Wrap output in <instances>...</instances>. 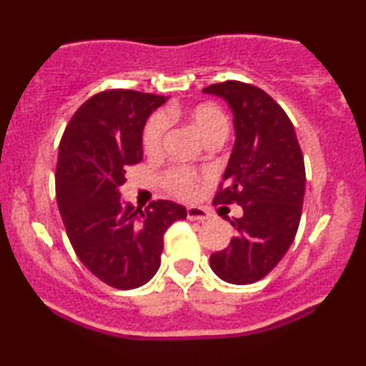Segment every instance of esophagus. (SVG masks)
<instances>
[{"label": "esophagus", "instance_id": "34e87169", "mask_svg": "<svg viewBox=\"0 0 366 366\" xmlns=\"http://www.w3.org/2000/svg\"><path fill=\"white\" fill-rule=\"evenodd\" d=\"M187 218H189V220L204 222V220H208V218H209V213L201 207H187Z\"/></svg>", "mask_w": 366, "mask_h": 366}]
</instances>
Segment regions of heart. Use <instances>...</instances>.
<instances>
[{
  "instance_id": "b5f03b06",
  "label": "heart",
  "mask_w": 366,
  "mask_h": 366,
  "mask_svg": "<svg viewBox=\"0 0 366 366\" xmlns=\"http://www.w3.org/2000/svg\"><path fill=\"white\" fill-rule=\"evenodd\" d=\"M187 119L204 141L213 139V137H224L225 139L227 132H229V120H227L225 113L215 104H197L187 112ZM167 127H169V119L163 113H157V115L151 117L144 129V137H142L146 153L157 154L162 151ZM165 186L175 196L192 197L197 192L196 174L187 169H172L165 175Z\"/></svg>"
}]
</instances>
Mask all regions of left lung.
Listing matches in <instances>:
<instances>
[{
	"mask_svg": "<svg viewBox=\"0 0 366 366\" xmlns=\"http://www.w3.org/2000/svg\"><path fill=\"white\" fill-rule=\"evenodd\" d=\"M203 92L225 99L236 130L215 204L242 208L239 218H227L236 236L209 256V264L225 282L253 284L274 270L296 237L306 186L303 153L289 117L263 89L227 81Z\"/></svg>",
	"mask_w": 366,
	"mask_h": 366,
	"instance_id": "obj_1",
	"label": "left lung"
}]
</instances>
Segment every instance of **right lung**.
Here are the masks:
<instances>
[{"mask_svg":"<svg viewBox=\"0 0 366 366\" xmlns=\"http://www.w3.org/2000/svg\"><path fill=\"white\" fill-rule=\"evenodd\" d=\"M165 96L129 89L92 96L74 113L60 142L56 201L79 259L104 284L136 289L162 262L163 236L187 217L174 201L146 209L120 196L125 172L142 159V130Z\"/></svg>","mask_w":366,"mask_h":366,"instance_id":"obj_1","label":"right lung"}]
</instances>
